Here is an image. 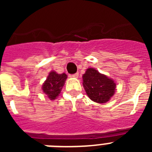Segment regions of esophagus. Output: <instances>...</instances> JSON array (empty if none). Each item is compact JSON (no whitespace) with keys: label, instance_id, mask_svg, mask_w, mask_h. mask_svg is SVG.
Listing matches in <instances>:
<instances>
[{"label":"esophagus","instance_id":"1","mask_svg":"<svg viewBox=\"0 0 152 152\" xmlns=\"http://www.w3.org/2000/svg\"><path fill=\"white\" fill-rule=\"evenodd\" d=\"M72 76L73 77H75V78H77V77H78V76H79V74L78 73H75V74H74V75H72Z\"/></svg>","mask_w":152,"mask_h":152}]
</instances>
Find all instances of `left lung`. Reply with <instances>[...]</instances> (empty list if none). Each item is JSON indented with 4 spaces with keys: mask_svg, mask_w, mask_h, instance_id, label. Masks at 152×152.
<instances>
[{
    "mask_svg": "<svg viewBox=\"0 0 152 152\" xmlns=\"http://www.w3.org/2000/svg\"><path fill=\"white\" fill-rule=\"evenodd\" d=\"M82 77L84 90L93 101L105 103L115 94L116 84L114 80L94 68H88Z\"/></svg>",
    "mask_w": 152,
    "mask_h": 152,
    "instance_id": "1",
    "label": "left lung"
}]
</instances>
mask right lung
Returning <instances> with one entry per match:
<instances>
[{
	"instance_id": "obj_1",
	"label": "right lung",
	"mask_w": 152,
	"mask_h": 152,
	"mask_svg": "<svg viewBox=\"0 0 152 152\" xmlns=\"http://www.w3.org/2000/svg\"><path fill=\"white\" fill-rule=\"evenodd\" d=\"M66 79V74H58L52 71L49 74L42 89L50 100H55L61 93Z\"/></svg>"
}]
</instances>
